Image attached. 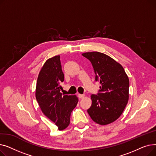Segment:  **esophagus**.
<instances>
[{"label":"esophagus","mask_w":156,"mask_h":156,"mask_svg":"<svg viewBox=\"0 0 156 156\" xmlns=\"http://www.w3.org/2000/svg\"><path fill=\"white\" fill-rule=\"evenodd\" d=\"M78 97L79 99H82V98H83L85 97V95L84 94H78Z\"/></svg>","instance_id":"esophagus-1"}]
</instances>
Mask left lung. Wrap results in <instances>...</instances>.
Here are the masks:
<instances>
[{"label": "left lung", "instance_id": "1", "mask_svg": "<svg viewBox=\"0 0 156 156\" xmlns=\"http://www.w3.org/2000/svg\"><path fill=\"white\" fill-rule=\"evenodd\" d=\"M91 62L95 81H100L99 93L91 95L87 112L97 124L105 125L119 118L129 99V79L122 66L111 57L99 52L82 54Z\"/></svg>", "mask_w": 156, "mask_h": 156}]
</instances>
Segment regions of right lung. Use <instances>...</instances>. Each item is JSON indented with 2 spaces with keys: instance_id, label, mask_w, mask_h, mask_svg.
Masks as SVG:
<instances>
[{
  "instance_id": "right-lung-1",
  "label": "right lung",
  "mask_w": 156,
  "mask_h": 156,
  "mask_svg": "<svg viewBox=\"0 0 156 156\" xmlns=\"http://www.w3.org/2000/svg\"><path fill=\"white\" fill-rule=\"evenodd\" d=\"M64 80L60 56L55 55L46 61L37 79L35 96L45 115L53 121L59 130L66 128L70 122L72 111L76 106V95H62L60 83Z\"/></svg>"
}]
</instances>
